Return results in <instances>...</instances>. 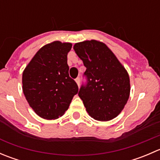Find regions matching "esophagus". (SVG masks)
<instances>
[{
    "mask_svg": "<svg viewBox=\"0 0 160 160\" xmlns=\"http://www.w3.org/2000/svg\"><path fill=\"white\" fill-rule=\"evenodd\" d=\"M75 81H76V83H77V85H78V87L80 86V77H77V78H76Z\"/></svg>",
    "mask_w": 160,
    "mask_h": 160,
    "instance_id": "1",
    "label": "esophagus"
}]
</instances>
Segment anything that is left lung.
Here are the masks:
<instances>
[{
  "instance_id": "left-lung-1",
  "label": "left lung",
  "mask_w": 160,
  "mask_h": 160,
  "mask_svg": "<svg viewBox=\"0 0 160 160\" xmlns=\"http://www.w3.org/2000/svg\"><path fill=\"white\" fill-rule=\"evenodd\" d=\"M73 49L87 68L88 83L78 93L86 111L95 120H112L122 112L129 98L128 72L104 42L87 40L76 43Z\"/></svg>"
}]
</instances>
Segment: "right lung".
<instances>
[{"label":"right lung","mask_w":160,"mask_h":160,"mask_svg":"<svg viewBox=\"0 0 160 160\" xmlns=\"http://www.w3.org/2000/svg\"><path fill=\"white\" fill-rule=\"evenodd\" d=\"M70 42L54 41L36 53L22 73V90L28 104L39 117L54 120L63 115L78 93L69 76Z\"/></svg>","instance_id":"right-lung-1"}]
</instances>
